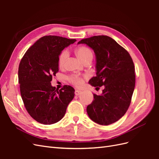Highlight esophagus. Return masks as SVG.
Here are the masks:
<instances>
[{"label":"esophagus","mask_w":159,"mask_h":159,"mask_svg":"<svg viewBox=\"0 0 159 159\" xmlns=\"http://www.w3.org/2000/svg\"><path fill=\"white\" fill-rule=\"evenodd\" d=\"M81 93V91H80V90L76 89V90L75 91V95H80Z\"/></svg>","instance_id":"obj_1"}]
</instances>
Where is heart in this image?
Listing matches in <instances>:
<instances>
[{
	"instance_id": "b5f03b06",
	"label": "heart",
	"mask_w": 159,
	"mask_h": 159,
	"mask_svg": "<svg viewBox=\"0 0 159 159\" xmlns=\"http://www.w3.org/2000/svg\"><path fill=\"white\" fill-rule=\"evenodd\" d=\"M76 54L78 56L79 58L83 62H85V61L91 60L93 58V53L91 50L88 48L86 46H80L78 48L75 50ZM68 56V50H64L61 52L58 57V66L60 68H63L65 64L66 60L67 57ZM71 82L74 84L76 86H80L83 84V79L80 78V77L76 76V75H72L69 78Z\"/></svg>"
}]
</instances>
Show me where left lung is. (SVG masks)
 I'll return each instance as SVG.
<instances>
[{
	"mask_svg": "<svg viewBox=\"0 0 159 159\" xmlns=\"http://www.w3.org/2000/svg\"><path fill=\"white\" fill-rule=\"evenodd\" d=\"M78 44L88 46L95 55L96 76L89 84L96 88L104 85L102 94H93V101L87 107L88 116L102 125L112 124L125 114L131 103L135 85L133 60L125 49L107 36H94Z\"/></svg>",
	"mask_w": 159,
	"mask_h": 159,
	"instance_id": "8db88e82",
	"label": "left lung"
}]
</instances>
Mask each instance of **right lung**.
I'll return each mask as SVG.
<instances>
[{"mask_svg": "<svg viewBox=\"0 0 159 159\" xmlns=\"http://www.w3.org/2000/svg\"><path fill=\"white\" fill-rule=\"evenodd\" d=\"M76 41L57 36L40 38L28 49L18 68L20 94L28 113L38 123L54 124L64 117L74 98V89L64 85L60 90L51 85L59 70L61 51Z\"/></svg>", "mask_w": 159, "mask_h": 159, "instance_id": "obj_1", "label": "right lung"}]
</instances>
